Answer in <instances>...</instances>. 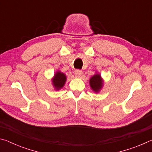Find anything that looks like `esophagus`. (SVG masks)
I'll list each match as a JSON object with an SVG mask.
<instances>
[{
	"label": "esophagus",
	"mask_w": 152,
	"mask_h": 152,
	"mask_svg": "<svg viewBox=\"0 0 152 152\" xmlns=\"http://www.w3.org/2000/svg\"><path fill=\"white\" fill-rule=\"evenodd\" d=\"M82 74H83V72L81 70H76L74 72V75H75L76 78H80Z\"/></svg>",
	"instance_id": "34e87169"
}]
</instances>
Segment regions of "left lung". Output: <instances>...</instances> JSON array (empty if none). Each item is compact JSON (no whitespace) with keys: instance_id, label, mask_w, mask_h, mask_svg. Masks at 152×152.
<instances>
[{"instance_id":"obj_1","label":"left lung","mask_w":152,"mask_h":152,"mask_svg":"<svg viewBox=\"0 0 152 152\" xmlns=\"http://www.w3.org/2000/svg\"><path fill=\"white\" fill-rule=\"evenodd\" d=\"M89 84L92 91L95 93H99L104 86V80L101 74L96 72L89 80Z\"/></svg>"}]
</instances>
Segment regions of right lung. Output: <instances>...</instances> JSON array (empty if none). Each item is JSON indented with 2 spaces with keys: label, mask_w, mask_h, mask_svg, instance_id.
<instances>
[{
  "label": "right lung",
  "mask_w": 152,
  "mask_h": 152,
  "mask_svg": "<svg viewBox=\"0 0 152 152\" xmlns=\"http://www.w3.org/2000/svg\"><path fill=\"white\" fill-rule=\"evenodd\" d=\"M51 80V84L53 85L55 91H58L64 86V84H66V82L67 80V76L65 74L61 72V71L57 70Z\"/></svg>",
  "instance_id": "right-lung-1"
}]
</instances>
